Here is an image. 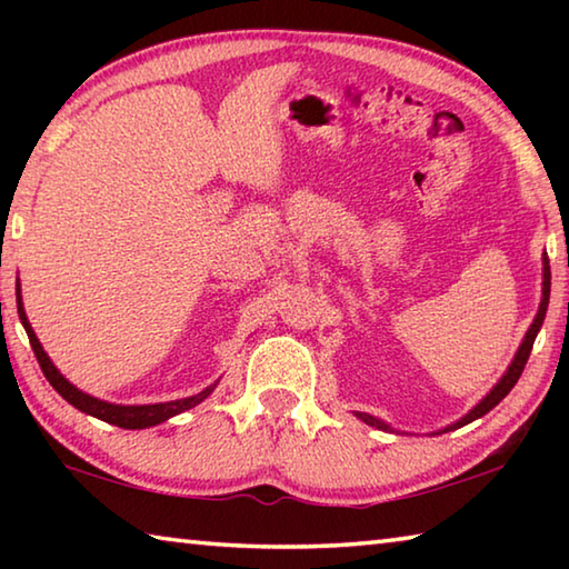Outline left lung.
<instances>
[{
	"label": "left lung",
	"mask_w": 569,
	"mask_h": 569,
	"mask_svg": "<svg viewBox=\"0 0 569 569\" xmlns=\"http://www.w3.org/2000/svg\"><path fill=\"white\" fill-rule=\"evenodd\" d=\"M547 303H550V258H547V253H545V258H542V301H539V311H537V316H535L532 326H529V331L525 333L522 343H519V349H517V353H515L512 363H509V369L505 371V377L495 383V389L489 391L487 397L481 399L475 409H471L469 413H465V417H461L459 421L449 423V427H447V429H441V431L459 429V427H465V423H469V421H475V419H479V417H485L487 411H492V409L497 407V403L502 401V399L507 397V393L515 389L517 379L522 377V371H525V363H527V359H529V353H532V343H535V339H537V333H539V329H542V321H545V313H547ZM356 417H359L363 423H369V427H377V429H383V431H389V429H391L389 423H383L381 419L371 417V413L356 411Z\"/></svg>",
	"instance_id": "1"
}]
</instances>
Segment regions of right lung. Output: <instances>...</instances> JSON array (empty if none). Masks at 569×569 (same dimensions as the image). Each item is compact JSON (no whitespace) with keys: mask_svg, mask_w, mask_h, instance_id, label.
<instances>
[{"mask_svg":"<svg viewBox=\"0 0 569 569\" xmlns=\"http://www.w3.org/2000/svg\"><path fill=\"white\" fill-rule=\"evenodd\" d=\"M17 311H19V321H22L27 336H30L32 351L37 356V361H40V366H42V373L47 377V381L52 383V389L60 393L64 401H70L74 409L90 413V417H94V419L114 423V427H120V429H148V427H156V423L168 421L170 417H176V413L198 407L200 401L208 399L210 393H213L216 383H218V381L210 383L208 389L196 393V397H186V399H176V401H166V403H140V407H122V403L94 399V397H90V393H84L77 387H72V383L67 381L60 371H57V366L50 361V356L44 353L40 339L34 336L30 321H27L22 296H17Z\"/></svg>","mask_w":569,"mask_h":569,"instance_id":"1","label":"right lung"}]
</instances>
